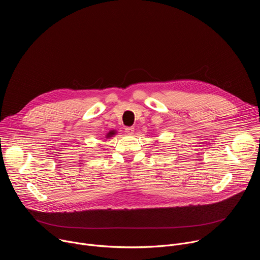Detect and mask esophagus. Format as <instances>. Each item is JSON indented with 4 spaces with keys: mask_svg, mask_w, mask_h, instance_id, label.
<instances>
[{
    "mask_svg": "<svg viewBox=\"0 0 260 260\" xmlns=\"http://www.w3.org/2000/svg\"><path fill=\"white\" fill-rule=\"evenodd\" d=\"M125 132H126L127 135H134L135 128H134V127H126V128H125Z\"/></svg>",
    "mask_w": 260,
    "mask_h": 260,
    "instance_id": "1",
    "label": "esophagus"
}]
</instances>
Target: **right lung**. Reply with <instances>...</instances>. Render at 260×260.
<instances>
[{
	"label": "right lung",
	"mask_w": 260,
	"mask_h": 260,
	"mask_svg": "<svg viewBox=\"0 0 260 260\" xmlns=\"http://www.w3.org/2000/svg\"><path fill=\"white\" fill-rule=\"evenodd\" d=\"M116 134H117L116 131H110V132L106 135V138H107V139H110V138H112L113 136H115Z\"/></svg>",
	"instance_id": "1"
}]
</instances>
